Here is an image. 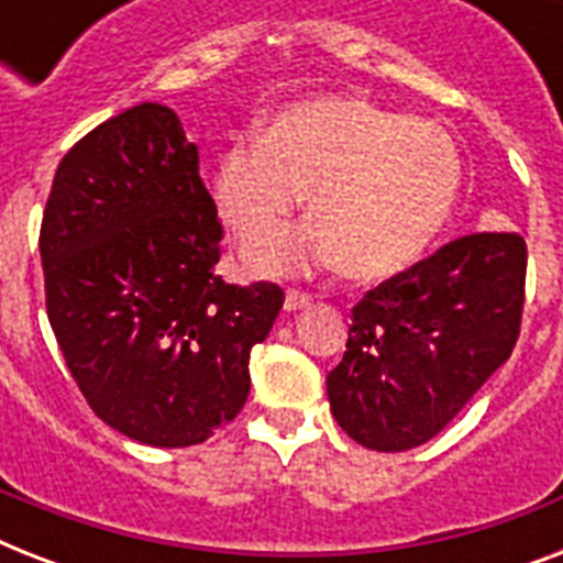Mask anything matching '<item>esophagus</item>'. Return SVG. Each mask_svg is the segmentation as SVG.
<instances>
[{"label":"esophagus","instance_id":"esophagus-1","mask_svg":"<svg viewBox=\"0 0 563 563\" xmlns=\"http://www.w3.org/2000/svg\"><path fill=\"white\" fill-rule=\"evenodd\" d=\"M312 303L307 291H298V289H289L286 291V312H298V309H307Z\"/></svg>","mask_w":563,"mask_h":563}]
</instances>
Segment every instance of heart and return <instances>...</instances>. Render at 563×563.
Listing matches in <instances>:
<instances>
[{
  "mask_svg": "<svg viewBox=\"0 0 563 563\" xmlns=\"http://www.w3.org/2000/svg\"><path fill=\"white\" fill-rule=\"evenodd\" d=\"M212 210L239 242L271 235L308 195L316 220L254 245L256 274L342 265L353 280L406 272L444 230L462 189L453 136L356 96L291 101L216 157Z\"/></svg>",
  "mask_w": 563,
  "mask_h": 563,
  "instance_id": "1",
  "label": "heart"
}]
</instances>
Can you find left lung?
Segmentation results:
<instances>
[{"label": "left lung", "instance_id": "left-lung-1", "mask_svg": "<svg viewBox=\"0 0 563 563\" xmlns=\"http://www.w3.org/2000/svg\"><path fill=\"white\" fill-rule=\"evenodd\" d=\"M523 286V236L471 233L371 289L327 374L339 427L379 453L435 438L515 351Z\"/></svg>", "mask_w": 563, "mask_h": 563}]
</instances>
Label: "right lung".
I'll use <instances>...</instances> for the list:
<instances>
[{
	"label": "right lung",
	"instance_id": "obj_1",
	"mask_svg": "<svg viewBox=\"0 0 563 563\" xmlns=\"http://www.w3.org/2000/svg\"><path fill=\"white\" fill-rule=\"evenodd\" d=\"M219 242L198 145L166 104L101 122L57 166L40 228L48 324L90 409L140 444H201L247 400L283 289L221 280Z\"/></svg>",
	"mask_w": 563,
	"mask_h": 563
}]
</instances>
